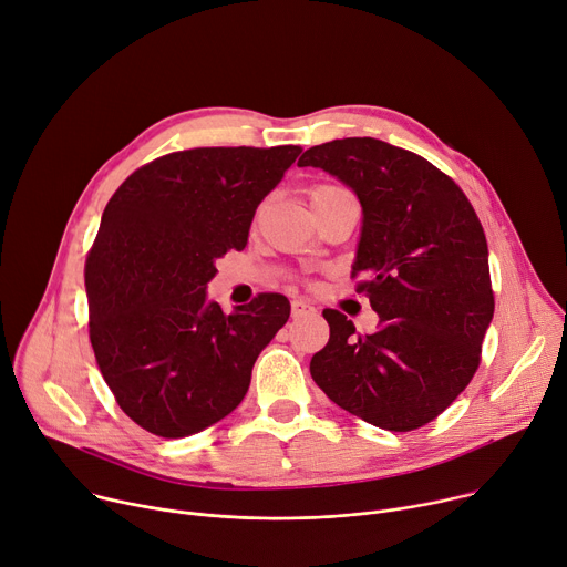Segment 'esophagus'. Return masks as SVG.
Returning <instances> with one entry per match:
<instances>
[{
	"label": "esophagus",
	"mask_w": 567,
	"mask_h": 567,
	"mask_svg": "<svg viewBox=\"0 0 567 567\" xmlns=\"http://www.w3.org/2000/svg\"><path fill=\"white\" fill-rule=\"evenodd\" d=\"M317 310L305 300H291V319H302V317H312Z\"/></svg>",
	"instance_id": "esophagus-1"
}]
</instances>
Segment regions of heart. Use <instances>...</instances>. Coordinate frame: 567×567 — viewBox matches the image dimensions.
Masks as SVG:
<instances>
[{
	"instance_id": "heart-1",
	"label": "heart",
	"mask_w": 567,
	"mask_h": 567,
	"mask_svg": "<svg viewBox=\"0 0 567 567\" xmlns=\"http://www.w3.org/2000/svg\"><path fill=\"white\" fill-rule=\"evenodd\" d=\"M326 189H334V185H317V187L312 189V194H319V192H326Z\"/></svg>"
}]
</instances>
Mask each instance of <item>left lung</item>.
I'll return each mask as SVG.
<instances>
[{
    "label": "left lung",
    "instance_id": "1",
    "mask_svg": "<svg viewBox=\"0 0 567 567\" xmlns=\"http://www.w3.org/2000/svg\"><path fill=\"white\" fill-rule=\"evenodd\" d=\"M298 165L337 176L362 203L352 278L380 315L378 332L357 334L341 312L323 310L330 341L310 373L352 416L391 432L419 430L480 367L495 310L480 217L447 174L375 137L312 146Z\"/></svg>",
    "mask_w": 567,
    "mask_h": 567
}]
</instances>
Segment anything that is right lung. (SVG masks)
<instances>
[{"label":"right lung","mask_w":567,"mask_h":567,"mask_svg":"<svg viewBox=\"0 0 567 567\" xmlns=\"http://www.w3.org/2000/svg\"><path fill=\"white\" fill-rule=\"evenodd\" d=\"M302 148L200 146L135 169L109 200L85 260L90 341L124 414L183 439L244 400L257 354L289 319L282 293L226 315L205 300L215 260L241 250L260 200Z\"/></svg>","instance_id":"right-lung-1"}]
</instances>
